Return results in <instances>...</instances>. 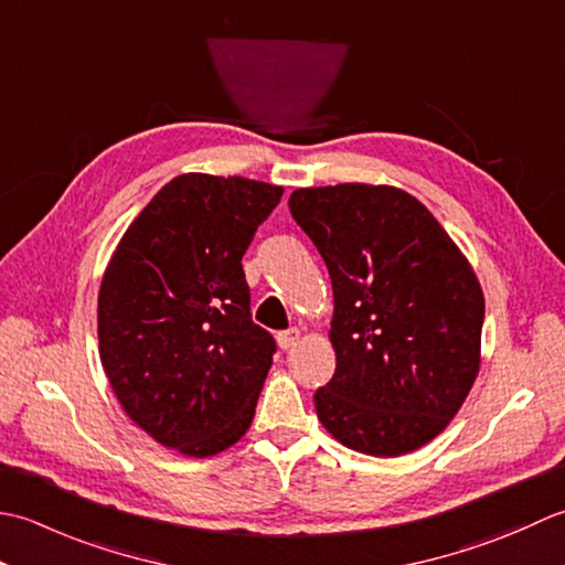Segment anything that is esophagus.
I'll use <instances>...</instances> for the list:
<instances>
[{"label": "esophagus", "instance_id": "34e87169", "mask_svg": "<svg viewBox=\"0 0 565 565\" xmlns=\"http://www.w3.org/2000/svg\"><path fill=\"white\" fill-rule=\"evenodd\" d=\"M299 339H302V333H299V329H287V331H280L278 333V347L282 349V351H292L297 343H299Z\"/></svg>", "mask_w": 565, "mask_h": 565}]
</instances>
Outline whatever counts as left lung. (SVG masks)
<instances>
[{"mask_svg":"<svg viewBox=\"0 0 565 565\" xmlns=\"http://www.w3.org/2000/svg\"><path fill=\"white\" fill-rule=\"evenodd\" d=\"M290 212L324 258L337 371L315 407L339 444L393 458L436 439L480 371L486 297L434 214L393 185L299 188Z\"/></svg>","mask_w":565,"mask_h":565,"instance_id":"left-lung-1","label":"left lung"}]
</instances>
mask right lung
I'll list each match as a JSON object with an SVG mask.
<instances>
[{
    "mask_svg": "<svg viewBox=\"0 0 565 565\" xmlns=\"http://www.w3.org/2000/svg\"><path fill=\"white\" fill-rule=\"evenodd\" d=\"M282 188L185 172L126 228L97 299L99 361L129 419L182 456L244 436L275 341L253 324L241 258Z\"/></svg>",
    "mask_w": 565,
    "mask_h": 565,
    "instance_id": "1",
    "label": "right lung"
}]
</instances>
